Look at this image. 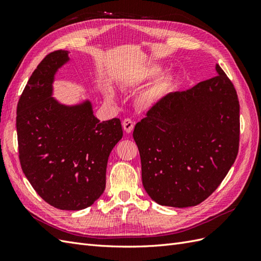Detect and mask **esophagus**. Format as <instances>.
<instances>
[{
  "mask_svg": "<svg viewBox=\"0 0 261 261\" xmlns=\"http://www.w3.org/2000/svg\"><path fill=\"white\" fill-rule=\"evenodd\" d=\"M122 125H123V128H124L125 133H127V134L132 133V130L134 128V122L130 120V118H125Z\"/></svg>",
  "mask_w": 261,
  "mask_h": 261,
  "instance_id": "34e87169",
  "label": "esophagus"
}]
</instances>
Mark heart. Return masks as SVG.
<instances>
[{
  "label": "heart",
  "instance_id": "1",
  "mask_svg": "<svg viewBox=\"0 0 261 261\" xmlns=\"http://www.w3.org/2000/svg\"><path fill=\"white\" fill-rule=\"evenodd\" d=\"M162 69H163V66L161 64H153L151 66L145 68L144 70H141V72L136 76L135 81H134V84L136 85L147 83L153 80L154 76L156 77L155 79L154 77L155 80L151 83V85H150L144 92H141L140 96L138 97V103L141 107L144 108L152 107L170 89L173 81H174V74L172 72H164L160 75L159 74L161 73ZM158 74L160 76H158ZM106 97L109 100H113L114 92L111 89H107Z\"/></svg>",
  "mask_w": 261,
  "mask_h": 261
}]
</instances>
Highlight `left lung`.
<instances>
[{"instance_id": "left-lung-1", "label": "left lung", "mask_w": 261, "mask_h": 261, "mask_svg": "<svg viewBox=\"0 0 261 261\" xmlns=\"http://www.w3.org/2000/svg\"><path fill=\"white\" fill-rule=\"evenodd\" d=\"M216 72V77L161 99L134 129L144 188L161 206L202 202L238 155V94L218 64Z\"/></svg>"}]
</instances>
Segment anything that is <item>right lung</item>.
Instances as JSON below:
<instances>
[{
    "instance_id": "obj_1",
    "label": "right lung",
    "mask_w": 261,
    "mask_h": 261,
    "mask_svg": "<svg viewBox=\"0 0 261 261\" xmlns=\"http://www.w3.org/2000/svg\"><path fill=\"white\" fill-rule=\"evenodd\" d=\"M68 51H54L41 61L17 105L19 160L31 186L61 210H82L106 189L109 155L122 139L121 121L101 123L89 99L65 105L53 97L59 69Z\"/></svg>"
}]
</instances>
